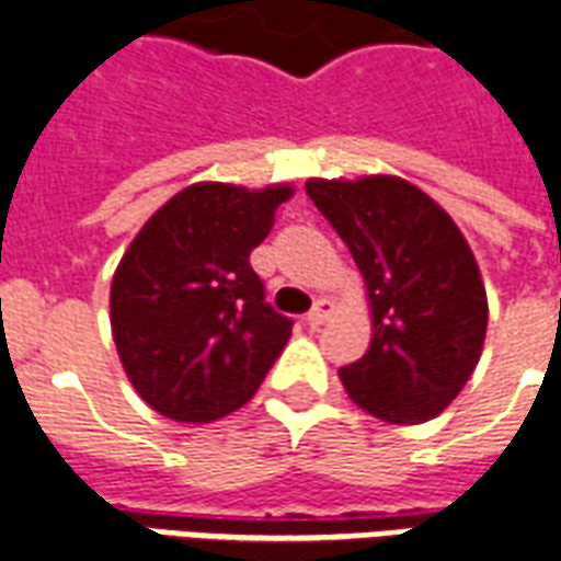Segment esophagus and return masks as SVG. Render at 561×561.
Masks as SVG:
<instances>
[{
    "mask_svg": "<svg viewBox=\"0 0 561 561\" xmlns=\"http://www.w3.org/2000/svg\"><path fill=\"white\" fill-rule=\"evenodd\" d=\"M332 309H335V302H332V299H318V302H314V309L309 311L306 323H309V327H320V323H327V318L332 314Z\"/></svg>",
    "mask_w": 561,
    "mask_h": 561,
    "instance_id": "obj_1",
    "label": "esophagus"
}]
</instances>
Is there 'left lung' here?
<instances>
[{
  "instance_id": "obj_1",
  "label": "left lung",
  "mask_w": 561,
  "mask_h": 561,
  "mask_svg": "<svg viewBox=\"0 0 561 561\" xmlns=\"http://www.w3.org/2000/svg\"><path fill=\"white\" fill-rule=\"evenodd\" d=\"M306 194L365 276L374 341L341 367L350 400L388 423H423L459 397L480 362L489 299L465 234L397 176L309 179Z\"/></svg>"
}]
</instances>
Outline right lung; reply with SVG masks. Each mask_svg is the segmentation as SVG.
<instances>
[{
    "instance_id": "right-lung-1",
    "label": "right lung",
    "mask_w": 561,
    "mask_h": 561,
    "mask_svg": "<svg viewBox=\"0 0 561 561\" xmlns=\"http://www.w3.org/2000/svg\"><path fill=\"white\" fill-rule=\"evenodd\" d=\"M288 185L199 182L164 203L111 282V332L126 376L164 417L208 423L259 391L290 337L250 252L271 234Z\"/></svg>"
}]
</instances>
